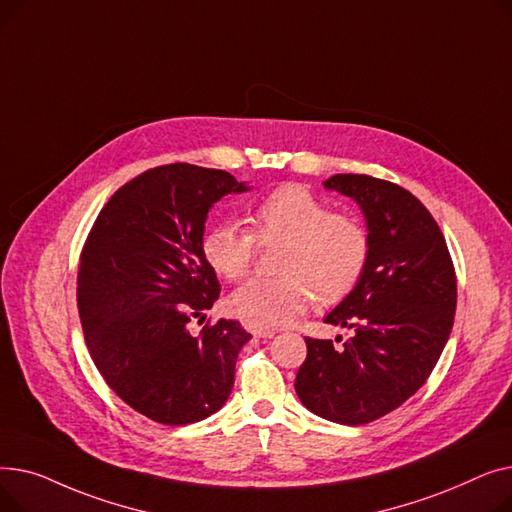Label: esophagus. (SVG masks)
Returning <instances> with one entry per match:
<instances>
[{
  "mask_svg": "<svg viewBox=\"0 0 512 512\" xmlns=\"http://www.w3.org/2000/svg\"><path fill=\"white\" fill-rule=\"evenodd\" d=\"M249 332H251L255 338H265V340L276 336L274 330H261V328H253V326H249Z\"/></svg>",
  "mask_w": 512,
  "mask_h": 512,
  "instance_id": "34e87169",
  "label": "esophagus"
}]
</instances>
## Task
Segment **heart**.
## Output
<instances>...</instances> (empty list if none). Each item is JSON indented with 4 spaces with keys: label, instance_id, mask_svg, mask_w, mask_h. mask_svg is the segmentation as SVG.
<instances>
[{
    "label": "heart",
    "instance_id": "obj_1",
    "mask_svg": "<svg viewBox=\"0 0 512 512\" xmlns=\"http://www.w3.org/2000/svg\"><path fill=\"white\" fill-rule=\"evenodd\" d=\"M251 232L234 220L205 230L201 253L211 270L238 282L249 276L257 242L284 240L272 278H253L234 290L232 311L253 328H280L303 315L315 297L334 305L365 276L371 240L351 213L330 211L326 201L299 184H282L249 211Z\"/></svg>",
    "mask_w": 512,
    "mask_h": 512
}]
</instances>
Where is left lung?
I'll return each mask as SVG.
<instances>
[{
    "mask_svg": "<svg viewBox=\"0 0 512 512\" xmlns=\"http://www.w3.org/2000/svg\"><path fill=\"white\" fill-rule=\"evenodd\" d=\"M324 186L359 203L371 255L359 286L324 319L355 336L342 348L305 338L294 388L311 413L363 425L398 409L434 371L452 330L456 276L440 226L405 188L367 174H334Z\"/></svg>",
    "mask_w": 512,
    "mask_h": 512,
    "instance_id": "left-lung-1",
    "label": "left lung"
}]
</instances>
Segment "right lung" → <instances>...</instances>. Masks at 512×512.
Wrapping results in <instances>:
<instances>
[{
    "instance_id": "add662e5",
    "label": "right lung",
    "mask_w": 512,
    "mask_h": 512,
    "mask_svg": "<svg viewBox=\"0 0 512 512\" xmlns=\"http://www.w3.org/2000/svg\"><path fill=\"white\" fill-rule=\"evenodd\" d=\"M247 186L224 170L157 166L103 205L78 263L76 301L91 359L128 407L164 423L224 407L251 334L220 319L199 336L188 321L220 297L201 240L207 211Z\"/></svg>"
}]
</instances>
